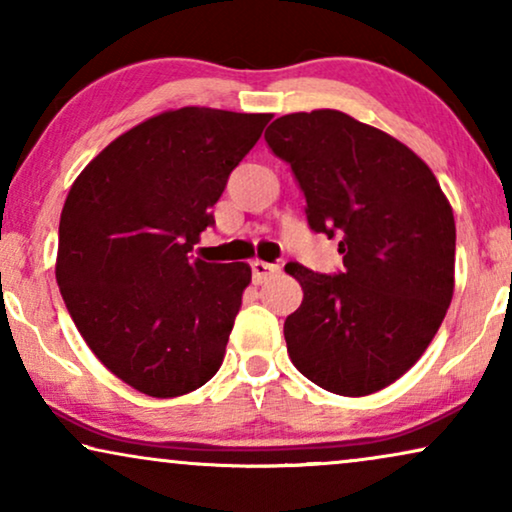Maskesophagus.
<instances>
[{
  "instance_id": "1",
  "label": "esophagus",
  "mask_w": 512,
  "mask_h": 512,
  "mask_svg": "<svg viewBox=\"0 0 512 512\" xmlns=\"http://www.w3.org/2000/svg\"><path fill=\"white\" fill-rule=\"evenodd\" d=\"M279 272V265L265 263V261H251V277H254L256 284L268 282L270 277H275Z\"/></svg>"
}]
</instances>
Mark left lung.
<instances>
[{"mask_svg":"<svg viewBox=\"0 0 512 512\" xmlns=\"http://www.w3.org/2000/svg\"><path fill=\"white\" fill-rule=\"evenodd\" d=\"M265 142L291 165L314 233L342 268L286 272L303 303L284 321L289 356L340 396L375 394L415 366L454 293V214L429 165L387 132L335 109L286 114Z\"/></svg>","mask_w":512,"mask_h":512,"instance_id":"obj_1","label":"left lung"}]
</instances>
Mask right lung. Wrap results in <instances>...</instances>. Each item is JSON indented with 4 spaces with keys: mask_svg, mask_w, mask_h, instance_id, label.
<instances>
[{
    "mask_svg": "<svg viewBox=\"0 0 512 512\" xmlns=\"http://www.w3.org/2000/svg\"><path fill=\"white\" fill-rule=\"evenodd\" d=\"M270 118L165 111L116 137L69 188L62 300L97 359L146 396H184L221 368L251 268L188 254Z\"/></svg>",
    "mask_w": 512,
    "mask_h": 512,
    "instance_id": "add662e5",
    "label": "right lung"
}]
</instances>
